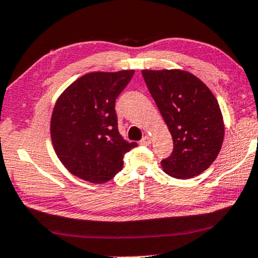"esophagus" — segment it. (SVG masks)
Listing matches in <instances>:
<instances>
[{
    "instance_id": "1",
    "label": "esophagus",
    "mask_w": 258,
    "mask_h": 258,
    "mask_svg": "<svg viewBox=\"0 0 258 258\" xmlns=\"http://www.w3.org/2000/svg\"><path fill=\"white\" fill-rule=\"evenodd\" d=\"M139 144H140V145H143V146H147V145H150V144H151V138H150L149 136L143 137V139L140 140Z\"/></svg>"
}]
</instances>
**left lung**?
I'll return each mask as SVG.
<instances>
[{"mask_svg":"<svg viewBox=\"0 0 258 258\" xmlns=\"http://www.w3.org/2000/svg\"><path fill=\"white\" fill-rule=\"evenodd\" d=\"M142 73L173 139L172 153L160 161L161 167L178 179L198 176L214 163L224 139V122L215 95L188 72Z\"/></svg>","mask_w":258,"mask_h":258,"instance_id":"8db88e82","label":"left lung"}]
</instances>
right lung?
<instances>
[{
	"label": "right lung",
	"mask_w": 258,
	"mask_h": 258,
	"mask_svg": "<svg viewBox=\"0 0 258 258\" xmlns=\"http://www.w3.org/2000/svg\"><path fill=\"white\" fill-rule=\"evenodd\" d=\"M135 71L95 72L74 81L55 104L50 121L56 156L72 174L91 183L112 179L137 143L118 130L115 100Z\"/></svg>",
	"instance_id": "add662e5"
}]
</instances>
